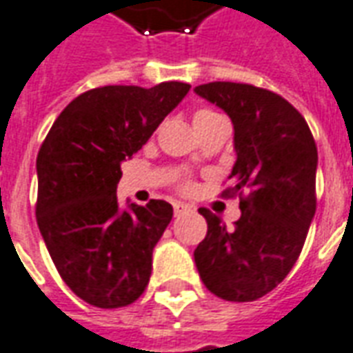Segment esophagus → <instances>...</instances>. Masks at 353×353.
I'll use <instances>...</instances> for the list:
<instances>
[{"mask_svg":"<svg viewBox=\"0 0 353 353\" xmlns=\"http://www.w3.org/2000/svg\"><path fill=\"white\" fill-rule=\"evenodd\" d=\"M187 210H191L189 204H183V202H174V214L176 215L183 214V212H187Z\"/></svg>","mask_w":353,"mask_h":353,"instance_id":"obj_1","label":"esophagus"}]
</instances>
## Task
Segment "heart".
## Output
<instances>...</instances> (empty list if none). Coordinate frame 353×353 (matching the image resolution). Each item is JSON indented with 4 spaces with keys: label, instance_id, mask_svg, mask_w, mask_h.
Listing matches in <instances>:
<instances>
[{
    "label": "heart",
    "instance_id": "1",
    "mask_svg": "<svg viewBox=\"0 0 353 353\" xmlns=\"http://www.w3.org/2000/svg\"><path fill=\"white\" fill-rule=\"evenodd\" d=\"M214 117H217V113L215 111H212V109H196L194 111V115H192V123H194V128L196 126H200L202 123H206V121H210V119H214ZM179 189L181 191H191L192 189V183L189 181V179H179Z\"/></svg>",
    "mask_w": 353,
    "mask_h": 353
}]
</instances>
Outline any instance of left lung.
I'll list each match as a JSON object with an SVG mask.
<instances>
[{
  "label": "left lung",
  "mask_w": 353,
  "mask_h": 353,
  "mask_svg": "<svg viewBox=\"0 0 353 353\" xmlns=\"http://www.w3.org/2000/svg\"><path fill=\"white\" fill-rule=\"evenodd\" d=\"M194 92L234 124L236 162L223 196H238L242 210L230 229L200 208L208 232L194 263L219 299L257 301L283 281L303 252L316 214V141L304 117L272 90L215 81Z\"/></svg>",
  "instance_id": "1"
}]
</instances>
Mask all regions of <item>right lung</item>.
<instances>
[{
    "label": "right lung",
    "instance_id": "right-lung-1",
    "mask_svg": "<svg viewBox=\"0 0 353 353\" xmlns=\"http://www.w3.org/2000/svg\"><path fill=\"white\" fill-rule=\"evenodd\" d=\"M191 85H109L87 90L58 115L37 153L35 217L65 285L98 308L138 301L153 248L172 221L166 200L121 210V162L139 151Z\"/></svg>",
    "mask_w": 353,
    "mask_h": 353
}]
</instances>
